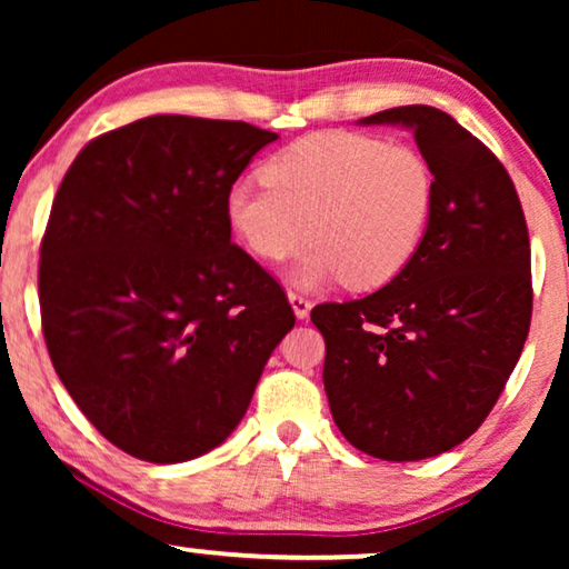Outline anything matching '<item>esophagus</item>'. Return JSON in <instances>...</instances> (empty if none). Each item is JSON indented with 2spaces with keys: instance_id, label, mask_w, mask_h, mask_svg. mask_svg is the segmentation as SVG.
I'll return each mask as SVG.
<instances>
[{
  "instance_id": "34e87169",
  "label": "esophagus",
  "mask_w": 569,
  "mask_h": 569,
  "mask_svg": "<svg viewBox=\"0 0 569 569\" xmlns=\"http://www.w3.org/2000/svg\"><path fill=\"white\" fill-rule=\"evenodd\" d=\"M287 300H290L295 316H298L300 321H306V318L310 316V308H313V302H310L306 295H300V292H295V290L287 292Z\"/></svg>"
}]
</instances>
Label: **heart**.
<instances>
[{
    "instance_id": "1",
    "label": "heart",
    "mask_w": 569,
    "mask_h": 569,
    "mask_svg": "<svg viewBox=\"0 0 569 569\" xmlns=\"http://www.w3.org/2000/svg\"><path fill=\"white\" fill-rule=\"evenodd\" d=\"M435 173L409 144L352 131L302 137L263 166V183L238 181L224 217L256 259L284 261L310 238L292 282L318 290L345 279L370 290L399 277L422 246Z\"/></svg>"
}]
</instances>
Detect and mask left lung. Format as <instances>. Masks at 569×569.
Segmentation results:
<instances>
[{"instance_id":"1","label":"left lung","mask_w":569,"mask_h":569,"mask_svg":"<svg viewBox=\"0 0 569 569\" xmlns=\"http://www.w3.org/2000/svg\"><path fill=\"white\" fill-rule=\"evenodd\" d=\"M415 134L435 173L425 240L399 277L360 300L323 302V386L357 450L422 461L479 430L531 326V246L502 162L453 116L401 106L360 119Z\"/></svg>"}]
</instances>
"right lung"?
Masks as SVG:
<instances>
[{"mask_svg": "<svg viewBox=\"0 0 569 569\" xmlns=\"http://www.w3.org/2000/svg\"><path fill=\"white\" fill-rule=\"evenodd\" d=\"M274 139L246 121L147 116L92 139L59 186L38 267L46 347L123 453L181 463L228 440L295 326L224 217Z\"/></svg>", "mask_w": 569, "mask_h": 569, "instance_id": "1", "label": "right lung"}]
</instances>
